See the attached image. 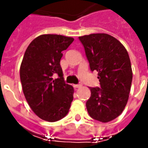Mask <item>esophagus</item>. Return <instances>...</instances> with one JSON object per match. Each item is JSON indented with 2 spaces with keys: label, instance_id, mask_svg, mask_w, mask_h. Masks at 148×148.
Masks as SVG:
<instances>
[{
  "label": "esophagus",
  "instance_id": "obj_1",
  "mask_svg": "<svg viewBox=\"0 0 148 148\" xmlns=\"http://www.w3.org/2000/svg\"><path fill=\"white\" fill-rule=\"evenodd\" d=\"M73 86H74L75 88H81L82 86V85H73Z\"/></svg>",
  "mask_w": 148,
  "mask_h": 148
}]
</instances>
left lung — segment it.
<instances>
[{"mask_svg": "<svg viewBox=\"0 0 148 148\" xmlns=\"http://www.w3.org/2000/svg\"><path fill=\"white\" fill-rule=\"evenodd\" d=\"M90 70L98 71L99 87H90L86 101L89 114L95 120L110 122L122 114L127 105L133 80L128 52L118 39L107 34L79 37Z\"/></svg>", "mask_w": 148, "mask_h": 148, "instance_id": "obj_1", "label": "left lung"}]
</instances>
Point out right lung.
I'll use <instances>...</instances> for the list:
<instances>
[{"mask_svg": "<svg viewBox=\"0 0 148 148\" xmlns=\"http://www.w3.org/2000/svg\"><path fill=\"white\" fill-rule=\"evenodd\" d=\"M74 38L42 34L26 49L20 65V82L26 100L40 119L55 122L64 118L73 100V87L66 84L60 60Z\"/></svg>", "mask_w": 148, "mask_h": 148, "instance_id": "right-lung-1", "label": "right lung"}]
</instances>
